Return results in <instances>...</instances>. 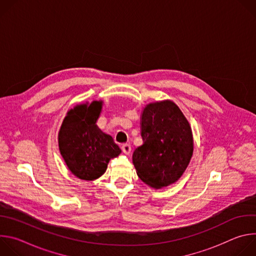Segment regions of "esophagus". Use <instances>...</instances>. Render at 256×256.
I'll list each match as a JSON object with an SVG mask.
<instances>
[{
  "instance_id": "34e87169",
  "label": "esophagus",
  "mask_w": 256,
  "mask_h": 256,
  "mask_svg": "<svg viewBox=\"0 0 256 256\" xmlns=\"http://www.w3.org/2000/svg\"><path fill=\"white\" fill-rule=\"evenodd\" d=\"M122 153L126 154V155H130V152H132V147L130 144H124L122 146Z\"/></svg>"
}]
</instances>
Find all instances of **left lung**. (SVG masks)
Here are the masks:
<instances>
[{"label":"left lung","mask_w":256,"mask_h":256,"mask_svg":"<svg viewBox=\"0 0 256 256\" xmlns=\"http://www.w3.org/2000/svg\"><path fill=\"white\" fill-rule=\"evenodd\" d=\"M142 144L132 154L136 174L146 184L162 188L176 182L194 152L190 126L170 100L150 103L140 116Z\"/></svg>","instance_id":"left-lung-1"}]
</instances>
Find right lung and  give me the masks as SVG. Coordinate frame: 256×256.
<instances>
[{
  "label": "right lung",
  "mask_w": 256,
  "mask_h": 256,
  "mask_svg": "<svg viewBox=\"0 0 256 256\" xmlns=\"http://www.w3.org/2000/svg\"><path fill=\"white\" fill-rule=\"evenodd\" d=\"M102 101L75 106L66 114L58 132V148L70 171L83 180H94L106 171L109 160L122 150L112 136L96 126Z\"/></svg>",
  "instance_id": "right-lung-1"
}]
</instances>
